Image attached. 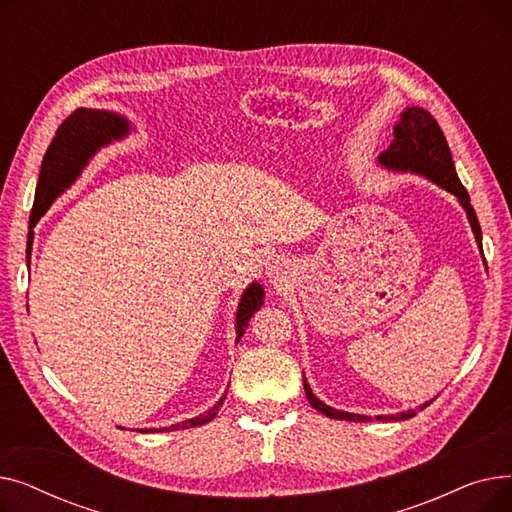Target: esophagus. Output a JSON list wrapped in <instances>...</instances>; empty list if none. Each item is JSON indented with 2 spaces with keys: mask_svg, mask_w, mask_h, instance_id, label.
<instances>
[{
  "mask_svg": "<svg viewBox=\"0 0 512 512\" xmlns=\"http://www.w3.org/2000/svg\"><path fill=\"white\" fill-rule=\"evenodd\" d=\"M265 276L270 278L272 282H278V280H282L284 278V267L280 265V261H270L265 265Z\"/></svg>",
  "mask_w": 512,
  "mask_h": 512,
  "instance_id": "1",
  "label": "esophagus"
}]
</instances>
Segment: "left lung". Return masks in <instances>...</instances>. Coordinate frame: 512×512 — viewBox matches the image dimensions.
<instances>
[{
    "mask_svg": "<svg viewBox=\"0 0 512 512\" xmlns=\"http://www.w3.org/2000/svg\"><path fill=\"white\" fill-rule=\"evenodd\" d=\"M378 161L386 170L413 172V174L425 176L427 180L436 182L438 186L444 188V191L452 193L456 199H459V203L467 211L471 230L475 234V240H477L479 251H481V228L477 222L475 209L471 207L467 188L461 184L459 176H456L454 161H452L446 137L432 114L423 110V107H407V110L400 114L398 124L394 126V141L390 143V147L386 151L380 153ZM483 261H486V257H483ZM303 386H305V394H307V400L311 402V407L317 409L319 413H324L326 417L340 419V421H357V423L371 421V417H367V415L346 413V411L328 407L326 402H321L313 394L307 380H303ZM429 402H423L417 411H423L425 407H429ZM417 411L411 409V411L396 413V415H378L375 419L378 421H402V419L415 417Z\"/></svg>",
    "mask_w": 512,
    "mask_h": 512,
    "instance_id": "1",
    "label": "left lung"
}]
</instances>
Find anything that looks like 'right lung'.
<instances>
[{"label":"right lung","mask_w":512,"mask_h":512,"mask_svg":"<svg viewBox=\"0 0 512 512\" xmlns=\"http://www.w3.org/2000/svg\"><path fill=\"white\" fill-rule=\"evenodd\" d=\"M130 132L128 118L116 114V112H105V110H87V107H80L74 114H70L62 126L58 128L56 137H53L45 157L41 164V174L37 182V197H35V215L37 220L49 209V205L56 201L66 188L80 176L89 164V159L105 145L114 141L124 139ZM31 251V249H29ZM26 251V253H29ZM29 257V255H26ZM263 286L259 282H253L242 292L238 311H236V342L245 334L249 328V319L255 311L263 305ZM226 394L215 402V405L188 421L161 427V429H141V432H174V429H186V427H197L209 423L215 415H218L220 407L224 405Z\"/></svg>","instance_id":"1"}]
</instances>
